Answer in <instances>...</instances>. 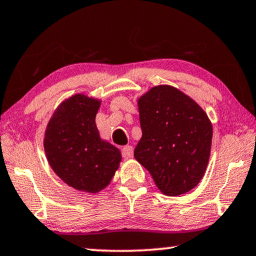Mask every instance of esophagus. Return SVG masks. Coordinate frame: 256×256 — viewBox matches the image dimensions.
I'll return each mask as SVG.
<instances>
[{
    "label": "esophagus",
    "mask_w": 256,
    "mask_h": 256,
    "mask_svg": "<svg viewBox=\"0 0 256 256\" xmlns=\"http://www.w3.org/2000/svg\"><path fill=\"white\" fill-rule=\"evenodd\" d=\"M122 156H124L125 159H130L134 156V148L130 145H126L122 148Z\"/></svg>",
    "instance_id": "obj_1"
}]
</instances>
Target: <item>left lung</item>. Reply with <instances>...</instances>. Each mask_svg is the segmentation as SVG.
<instances>
[{"mask_svg":"<svg viewBox=\"0 0 256 256\" xmlns=\"http://www.w3.org/2000/svg\"><path fill=\"white\" fill-rule=\"evenodd\" d=\"M142 136L134 158L165 196L190 192L208 165L213 128L196 102L171 85H156L138 98Z\"/></svg>","mask_w":256,"mask_h":256,"instance_id":"obj_1","label":"left lung"}]
</instances>
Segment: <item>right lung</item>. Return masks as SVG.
Here are the masks:
<instances>
[{"instance_id":"1","label":"right lung","mask_w":256,"mask_h":256,"mask_svg":"<svg viewBox=\"0 0 256 256\" xmlns=\"http://www.w3.org/2000/svg\"><path fill=\"white\" fill-rule=\"evenodd\" d=\"M102 100L76 94L63 100L48 122L44 151L54 172L80 192L98 193L122 162L119 150L100 136L96 114Z\"/></svg>"}]
</instances>
